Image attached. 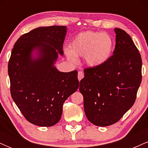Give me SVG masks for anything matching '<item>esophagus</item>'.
<instances>
[{"mask_svg":"<svg viewBox=\"0 0 148 148\" xmlns=\"http://www.w3.org/2000/svg\"><path fill=\"white\" fill-rule=\"evenodd\" d=\"M84 72H79V73H78V79H79V81H81V80L84 78Z\"/></svg>","mask_w":148,"mask_h":148,"instance_id":"1","label":"esophagus"}]
</instances>
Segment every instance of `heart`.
Listing matches in <instances>:
<instances>
[{
  "label": "heart",
  "mask_w": 148,
  "mask_h": 148,
  "mask_svg": "<svg viewBox=\"0 0 148 148\" xmlns=\"http://www.w3.org/2000/svg\"><path fill=\"white\" fill-rule=\"evenodd\" d=\"M114 41L106 33L85 31L74 37L71 43V50L66 51L69 60L76 62V56L85 57L90 67H99L109 60L114 49Z\"/></svg>",
  "instance_id": "obj_1"
}]
</instances>
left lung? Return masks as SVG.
Masks as SVG:
<instances>
[{"instance_id": "1", "label": "left lung", "mask_w": 148, "mask_h": 148, "mask_svg": "<svg viewBox=\"0 0 148 148\" xmlns=\"http://www.w3.org/2000/svg\"><path fill=\"white\" fill-rule=\"evenodd\" d=\"M114 30L113 55L102 65L85 69L80 81L86 115L96 126H109L121 119L135 102L142 80L138 49L125 30Z\"/></svg>"}]
</instances>
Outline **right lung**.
I'll return each instance as SVG.
<instances>
[{
  "label": "right lung",
  "mask_w": 148,
  "mask_h": 148,
  "mask_svg": "<svg viewBox=\"0 0 148 148\" xmlns=\"http://www.w3.org/2000/svg\"><path fill=\"white\" fill-rule=\"evenodd\" d=\"M66 33L63 25L39 27L21 35L12 51V97L25 118L37 126L58 123L64 101L79 88L77 71L62 72L54 66L58 54L63 55Z\"/></svg>",
  "instance_id": "add662e5"
}]
</instances>
